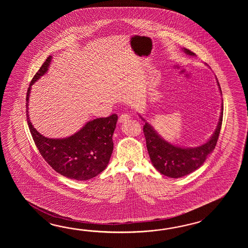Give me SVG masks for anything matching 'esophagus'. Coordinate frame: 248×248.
<instances>
[{"label":"esophagus","instance_id":"1","mask_svg":"<svg viewBox=\"0 0 248 248\" xmlns=\"http://www.w3.org/2000/svg\"><path fill=\"white\" fill-rule=\"evenodd\" d=\"M130 116L127 114V113H122V115L119 118V122L120 123H123V122H126L129 120Z\"/></svg>","mask_w":248,"mask_h":248}]
</instances>
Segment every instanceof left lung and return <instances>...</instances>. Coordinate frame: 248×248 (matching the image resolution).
Wrapping results in <instances>:
<instances>
[{
    "label": "left lung",
    "mask_w": 248,
    "mask_h": 248,
    "mask_svg": "<svg viewBox=\"0 0 248 248\" xmlns=\"http://www.w3.org/2000/svg\"><path fill=\"white\" fill-rule=\"evenodd\" d=\"M184 51L189 56H195V53L190 51L188 48H184ZM217 84L221 93L218 80ZM222 110L223 105H221V115L216 131L206 143L199 147L183 148L173 145L164 140L153 126L148 122H145L143 126V134L146 140L148 153L154 168L160 174L171 178L183 177L201 168L208 154H210L216 148L221 131L223 115Z\"/></svg>",
    "instance_id": "8db88e82"
}]
</instances>
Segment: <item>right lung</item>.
Returning a JSON list of instances; mask_svg holds the SVG:
<instances>
[{
    "mask_svg": "<svg viewBox=\"0 0 248 248\" xmlns=\"http://www.w3.org/2000/svg\"><path fill=\"white\" fill-rule=\"evenodd\" d=\"M51 56L42 63L33 76L27 93V118L32 139L42 158L58 174L70 179H91L106 169L111 158L113 142L112 135L118 116L95 119L71 137L54 139L43 137L33 127L28 115L30 90L35 81L47 72Z\"/></svg>",
    "mask_w": 248,
    "mask_h": 248,
    "instance_id": "add662e5",
    "label": "right lung"
}]
</instances>
